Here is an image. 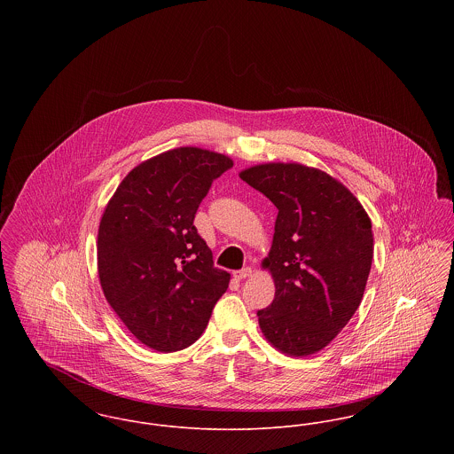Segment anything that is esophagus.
Here are the masks:
<instances>
[{"label": "esophagus", "instance_id": "esophagus-1", "mask_svg": "<svg viewBox=\"0 0 454 454\" xmlns=\"http://www.w3.org/2000/svg\"><path fill=\"white\" fill-rule=\"evenodd\" d=\"M233 278H235L237 281L252 278V269H250V267H245V269H241V270H237V272H233Z\"/></svg>", "mask_w": 454, "mask_h": 454}]
</instances>
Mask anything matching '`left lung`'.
<instances>
[{"label": "left lung", "instance_id": "8db88e82", "mask_svg": "<svg viewBox=\"0 0 454 454\" xmlns=\"http://www.w3.org/2000/svg\"><path fill=\"white\" fill-rule=\"evenodd\" d=\"M278 209L269 257L274 301L259 309L265 339L306 357L328 346L359 308L372 262V230L339 180L300 163H263L239 173Z\"/></svg>", "mask_w": 454, "mask_h": 454}]
</instances>
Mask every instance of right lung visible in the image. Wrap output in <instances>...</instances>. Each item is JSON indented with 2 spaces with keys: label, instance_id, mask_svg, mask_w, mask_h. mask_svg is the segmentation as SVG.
I'll return each instance as SVG.
<instances>
[{
  "label": "right lung",
  "instance_id": "obj_1",
  "mask_svg": "<svg viewBox=\"0 0 454 454\" xmlns=\"http://www.w3.org/2000/svg\"><path fill=\"white\" fill-rule=\"evenodd\" d=\"M233 167L219 153L184 146L132 168L98 226L106 300L145 346L175 352L206 330L230 274L215 267L194 217L211 184Z\"/></svg>",
  "mask_w": 454,
  "mask_h": 454
}]
</instances>
